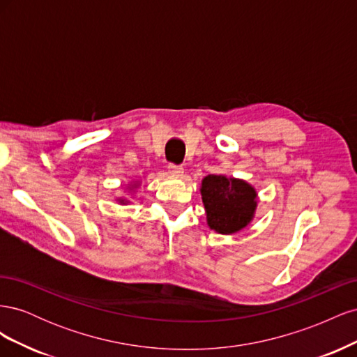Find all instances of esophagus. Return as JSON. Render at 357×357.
<instances>
[{
    "label": "esophagus",
    "instance_id": "esophagus-1",
    "mask_svg": "<svg viewBox=\"0 0 357 357\" xmlns=\"http://www.w3.org/2000/svg\"><path fill=\"white\" fill-rule=\"evenodd\" d=\"M168 171H169L171 176H176V177L183 176V172H185V169H183V167L174 165V164H169V165H168Z\"/></svg>",
    "mask_w": 357,
    "mask_h": 357
}]
</instances>
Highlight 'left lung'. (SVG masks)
Segmentation results:
<instances>
[{"mask_svg":"<svg viewBox=\"0 0 357 357\" xmlns=\"http://www.w3.org/2000/svg\"><path fill=\"white\" fill-rule=\"evenodd\" d=\"M201 197L210 229L232 235L255 218L257 192L245 180L210 174L201 181Z\"/></svg>","mask_w":357,"mask_h":357,"instance_id":"8db88e82","label":"left lung"}]
</instances>
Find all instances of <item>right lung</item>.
Masks as SVG:
<instances>
[{
  "instance_id": "right-lung-1",
  "label": "right lung",
  "mask_w": 357,
  "mask_h": 357,
  "mask_svg": "<svg viewBox=\"0 0 357 357\" xmlns=\"http://www.w3.org/2000/svg\"><path fill=\"white\" fill-rule=\"evenodd\" d=\"M138 186H139V181L137 180V181H131V183H128V188H126V189H128V192H132V193H134V192L137 190V188H138ZM116 201H117L119 204H122V205H126V204L131 202V201H129V199H128V198H125V197L117 198Z\"/></svg>"
}]
</instances>
